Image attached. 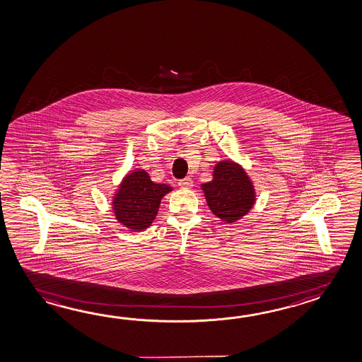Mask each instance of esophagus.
<instances>
[{
  "instance_id": "1",
  "label": "esophagus",
  "mask_w": 362,
  "mask_h": 362,
  "mask_svg": "<svg viewBox=\"0 0 362 362\" xmlns=\"http://www.w3.org/2000/svg\"><path fill=\"white\" fill-rule=\"evenodd\" d=\"M177 185H179L180 188H187V189H188V188H192L193 180L191 177H185V179H180Z\"/></svg>"
}]
</instances>
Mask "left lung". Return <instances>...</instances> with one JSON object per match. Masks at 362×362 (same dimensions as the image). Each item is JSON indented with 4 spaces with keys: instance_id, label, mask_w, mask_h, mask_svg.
Wrapping results in <instances>:
<instances>
[{
    "instance_id": "obj_1",
    "label": "left lung",
    "mask_w": 362,
    "mask_h": 362,
    "mask_svg": "<svg viewBox=\"0 0 362 362\" xmlns=\"http://www.w3.org/2000/svg\"><path fill=\"white\" fill-rule=\"evenodd\" d=\"M207 205L221 221L233 223L247 214L255 193L244 170L232 161L215 166L213 180L202 185Z\"/></svg>"
}]
</instances>
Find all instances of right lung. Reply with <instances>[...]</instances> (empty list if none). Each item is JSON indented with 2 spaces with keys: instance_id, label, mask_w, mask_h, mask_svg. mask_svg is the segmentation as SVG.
<instances>
[{
  "instance_id": "add662e5",
  "label": "right lung",
  "mask_w": 362,
  "mask_h": 362,
  "mask_svg": "<svg viewBox=\"0 0 362 362\" xmlns=\"http://www.w3.org/2000/svg\"><path fill=\"white\" fill-rule=\"evenodd\" d=\"M173 188L151 180L147 171L136 170L125 177L119 187L113 209L121 224L133 230H143L156 218L161 199Z\"/></svg>"
}]
</instances>
